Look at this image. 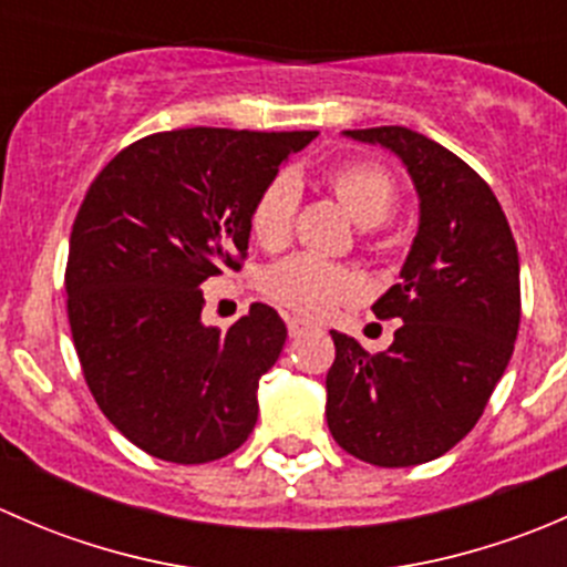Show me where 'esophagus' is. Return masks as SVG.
Returning a JSON list of instances; mask_svg holds the SVG:
<instances>
[{"instance_id":"1","label":"esophagus","mask_w":567,"mask_h":567,"mask_svg":"<svg viewBox=\"0 0 567 567\" xmlns=\"http://www.w3.org/2000/svg\"><path fill=\"white\" fill-rule=\"evenodd\" d=\"M312 329V323L310 320H305V318H288V331H290V337H301L305 334V331H310Z\"/></svg>"}]
</instances>
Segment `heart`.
<instances>
[{"label": "heart", "mask_w": 567, "mask_h": 567, "mask_svg": "<svg viewBox=\"0 0 567 567\" xmlns=\"http://www.w3.org/2000/svg\"><path fill=\"white\" fill-rule=\"evenodd\" d=\"M331 192L342 208L362 227H375L392 216L398 194L392 177L375 164L348 162L326 175ZM301 186L293 173H277L257 194L249 225L266 249H279L290 241ZM262 293L277 305L290 307L301 316L320 318L362 293V282L351 268L329 262L316 255H293L262 274Z\"/></svg>", "instance_id": "heart-1"}]
</instances>
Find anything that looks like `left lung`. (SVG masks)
<instances>
[{
    "mask_svg": "<svg viewBox=\"0 0 567 567\" xmlns=\"http://www.w3.org/2000/svg\"><path fill=\"white\" fill-rule=\"evenodd\" d=\"M403 162L420 227L375 318H398L386 351L331 331L326 422L346 453L373 466L427 463L477 425L513 357L522 320L518 249L499 199L466 162L403 128L342 131Z\"/></svg>",
    "mask_w": 567,
    "mask_h": 567,
    "instance_id": "obj_1",
    "label": "left lung"
}]
</instances>
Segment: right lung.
<instances>
[{
  "label": "right lung",
  "instance_id": "obj_1",
  "mask_svg": "<svg viewBox=\"0 0 567 567\" xmlns=\"http://www.w3.org/2000/svg\"><path fill=\"white\" fill-rule=\"evenodd\" d=\"M316 136L164 131L84 194L65 268L73 346L106 420L153 458L208 463L249 439L288 329L268 305L227 331L205 326L199 285L241 268L257 194Z\"/></svg>",
  "mask_w": 567,
  "mask_h": 567
}]
</instances>
